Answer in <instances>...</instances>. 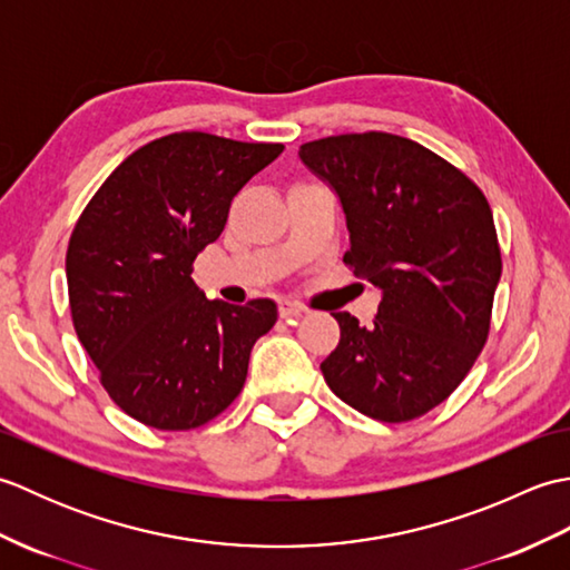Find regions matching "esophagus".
<instances>
[{"label":"esophagus","mask_w":570,"mask_h":570,"mask_svg":"<svg viewBox=\"0 0 570 570\" xmlns=\"http://www.w3.org/2000/svg\"><path fill=\"white\" fill-rule=\"evenodd\" d=\"M301 313H304V306L294 304V301H278V316L284 321H294L301 316Z\"/></svg>","instance_id":"1"}]
</instances>
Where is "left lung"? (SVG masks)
<instances>
[{"label":"left lung","mask_w":570,"mask_h":570,"mask_svg":"<svg viewBox=\"0 0 570 570\" xmlns=\"http://www.w3.org/2000/svg\"><path fill=\"white\" fill-rule=\"evenodd\" d=\"M298 156L343 203V262L382 292L370 328L333 313L341 343L323 377L370 419H419L458 390L488 343L502 274L490 203L460 168L386 131L306 141Z\"/></svg>","instance_id":"8db88e82"}]
</instances>
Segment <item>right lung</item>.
I'll return each instance as SVG.
<instances>
[{"label":"right lung","instance_id":"right-lung-1","mask_svg":"<svg viewBox=\"0 0 570 570\" xmlns=\"http://www.w3.org/2000/svg\"><path fill=\"white\" fill-rule=\"evenodd\" d=\"M284 144L174 131L107 176L68 242L78 341L112 402L159 431H190L235 402L276 304L208 301L193 262L220 237L229 205Z\"/></svg>","mask_w":570,"mask_h":570}]
</instances>
